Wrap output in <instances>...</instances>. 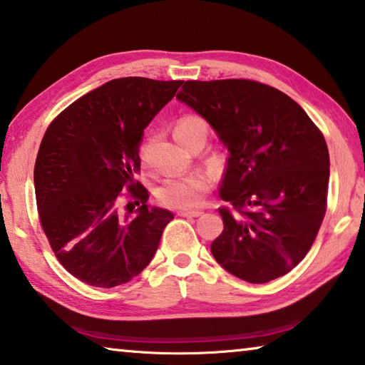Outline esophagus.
<instances>
[{"instance_id": "1", "label": "esophagus", "mask_w": 365, "mask_h": 365, "mask_svg": "<svg viewBox=\"0 0 365 365\" xmlns=\"http://www.w3.org/2000/svg\"><path fill=\"white\" fill-rule=\"evenodd\" d=\"M178 215H182V217H200V215H202L201 211H180L178 212Z\"/></svg>"}]
</instances>
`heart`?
<instances>
[{
	"mask_svg": "<svg viewBox=\"0 0 365 365\" xmlns=\"http://www.w3.org/2000/svg\"><path fill=\"white\" fill-rule=\"evenodd\" d=\"M174 135L188 150L202 148L209 137V123L197 114H185L175 122ZM209 164L220 165L222 159L219 154H211ZM209 188H211V180L205 174H200V172L188 175H174L165 178L160 183V187L158 188V197L168 207L190 209L200 205L202 196L207 193Z\"/></svg>",
	"mask_w": 365,
	"mask_h": 365,
	"instance_id": "1",
	"label": "heart"
}]
</instances>
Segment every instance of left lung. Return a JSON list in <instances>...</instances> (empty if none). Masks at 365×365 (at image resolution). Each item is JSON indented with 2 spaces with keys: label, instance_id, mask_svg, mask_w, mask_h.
I'll return each mask as SVG.
<instances>
[{
  "label": "left lung",
  "instance_id": "1",
  "mask_svg": "<svg viewBox=\"0 0 365 365\" xmlns=\"http://www.w3.org/2000/svg\"><path fill=\"white\" fill-rule=\"evenodd\" d=\"M177 98L205 117L230 151L219 195L224 230L211 252L250 283L288 274L311 250L327 211L330 156L298 103L261 82L188 80Z\"/></svg>",
  "mask_w": 365,
  "mask_h": 365
}]
</instances>
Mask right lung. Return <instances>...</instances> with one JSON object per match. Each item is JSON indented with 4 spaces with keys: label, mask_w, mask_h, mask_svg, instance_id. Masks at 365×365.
<instances>
[{
    "label": "right lung",
    "mask_w": 365,
    "mask_h": 365,
    "mask_svg": "<svg viewBox=\"0 0 365 365\" xmlns=\"http://www.w3.org/2000/svg\"><path fill=\"white\" fill-rule=\"evenodd\" d=\"M182 80L114 78L67 106L35 160L40 224L63 267L80 282H130L156 252L172 212L148 205L140 143Z\"/></svg>",
    "instance_id": "obj_1"
}]
</instances>
